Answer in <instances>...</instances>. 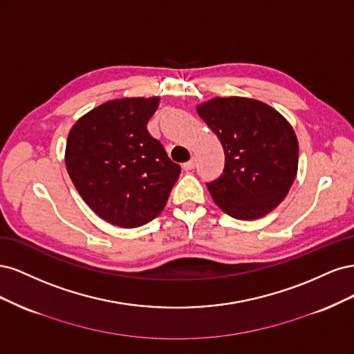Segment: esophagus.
Segmentation results:
<instances>
[{
  "mask_svg": "<svg viewBox=\"0 0 354 354\" xmlns=\"http://www.w3.org/2000/svg\"><path fill=\"white\" fill-rule=\"evenodd\" d=\"M195 168V159L192 158L190 160H187V162H185L183 164V169L185 171H190V169H194Z\"/></svg>",
  "mask_w": 354,
  "mask_h": 354,
  "instance_id": "obj_1",
  "label": "esophagus"
}]
</instances>
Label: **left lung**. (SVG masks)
Segmentation results:
<instances>
[{"label":"left lung","mask_w":354,"mask_h":354,"mask_svg":"<svg viewBox=\"0 0 354 354\" xmlns=\"http://www.w3.org/2000/svg\"><path fill=\"white\" fill-rule=\"evenodd\" d=\"M198 115L224 149L223 174L207 183L217 205L238 220L273 211L288 195L298 169V140L272 106L246 97H216Z\"/></svg>","instance_id":"left-lung-1"}]
</instances>
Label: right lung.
I'll use <instances>...</instances> for the list:
<instances>
[{
  "mask_svg": "<svg viewBox=\"0 0 354 354\" xmlns=\"http://www.w3.org/2000/svg\"><path fill=\"white\" fill-rule=\"evenodd\" d=\"M159 97L106 102L73 124L65 164L78 194L100 218L133 229L156 218L180 176L147 131Z\"/></svg>",
  "mask_w": 354,
  "mask_h": 354,
  "instance_id": "1",
  "label": "right lung"
}]
</instances>
